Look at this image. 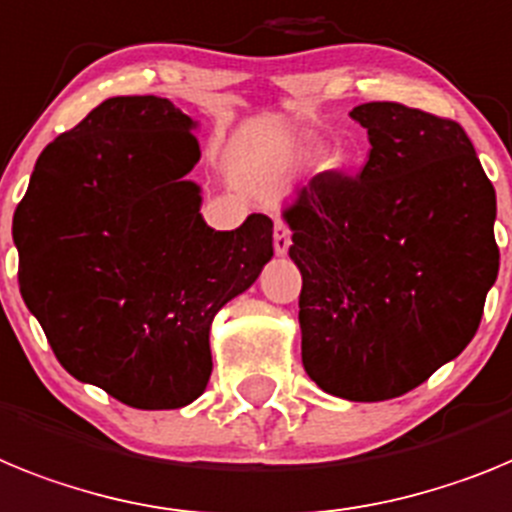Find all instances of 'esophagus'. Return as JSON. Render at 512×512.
<instances>
[{"label":"esophagus","instance_id":"esophagus-1","mask_svg":"<svg viewBox=\"0 0 512 512\" xmlns=\"http://www.w3.org/2000/svg\"><path fill=\"white\" fill-rule=\"evenodd\" d=\"M273 244H275V252H278V255H286L288 247H291V229H288L286 221L275 219Z\"/></svg>","mask_w":512,"mask_h":512}]
</instances>
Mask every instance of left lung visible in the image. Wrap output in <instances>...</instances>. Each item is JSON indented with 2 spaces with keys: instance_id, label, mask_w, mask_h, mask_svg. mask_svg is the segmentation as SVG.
<instances>
[{
  "instance_id": "obj_1",
  "label": "left lung",
  "mask_w": 512,
  "mask_h": 512,
  "mask_svg": "<svg viewBox=\"0 0 512 512\" xmlns=\"http://www.w3.org/2000/svg\"><path fill=\"white\" fill-rule=\"evenodd\" d=\"M371 139L358 177L327 170L286 208L301 270V361L350 402L428 381L477 335L500 268L495 188L464 128L402 102L350 113Z\"/></svg>"
}]
</instances>
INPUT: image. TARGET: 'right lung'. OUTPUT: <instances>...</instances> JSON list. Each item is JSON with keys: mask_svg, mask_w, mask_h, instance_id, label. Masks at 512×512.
<instances>
[{"mask_svg": "<svg viewBox=\"0 0 512 512\" xmlns=\"http://www.w3.org/2000/svg\"><path fill=\"white\" fill-rule=\"evenodd\" d=\"M190 128L164 97H110L41 151L12 221L20 293L53 355L136 410L201 397L216 311L273 257L262 213L206 226Z\"/></svg>", "mask_w": 512, "mask_h": 512, "instance_id": "add662e5", "label": "right lung"}]
</instances>
